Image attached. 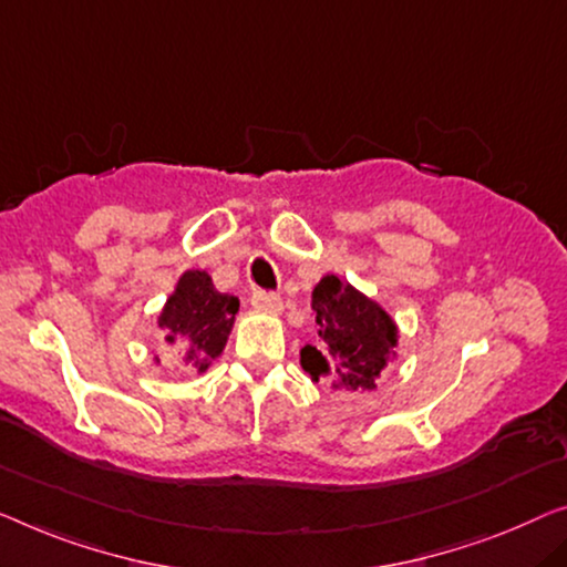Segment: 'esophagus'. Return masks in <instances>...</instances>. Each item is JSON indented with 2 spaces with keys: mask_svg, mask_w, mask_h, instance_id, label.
Returning <instances> with one entry per match:
<instances>
[{
  "mask_svg": "<svg viewBox=\"0 0 567 567\" xmlns=\"http://www.w3.org/2000/svg\"><path fill=\"white\" fill-rule=\"evenodd\" d=\"M251 306L265 310V312H280L282 310V298L277 292L255 290V292H251Z\"/></svg>",
  "mask_w": 567,
  "mask_h": 567,
  "instance_id": "34e87169",
  "label": "esophagus"
}]
</instances>
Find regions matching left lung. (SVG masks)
Segmentation results:
<instances>
[{
  "mask_svg": "<svg viewBox=\"0 0 567 567\" xmlns=\"http://www.w3.org/2000/svg\"><path fill=\"white\" fill-rule=\"evenodd\" d=\"M318 343L300 351V367L316 379L349 390H374L379 371L394 353L396 326L386 312L336 275L312 290Z\"/></svg>",
  "mask_w": 567,
  "mask_h": 567,
  "instance_id": "obj_1",
  "label": "left lung"
}]
</instances>
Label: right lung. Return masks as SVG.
Instances as JSON below:
<instances>
[{"instance_id":"1","label":"right lung","mask_w":567,"mask_h":567,"mask_svg":"<svg viewBox=\"0 0 567 567\" xmlns=\"http://www.w3.org/2000/svg\"><path fill=\"white\" fill-rule=\"evenodd\" d=\"M236 310L239 300L234 295L218 292L206 272L190 269L167 300L159 328L165 331V343L185 349V364L206 371L210 359L224 351Z\"/></svg>"}]
</instances>
